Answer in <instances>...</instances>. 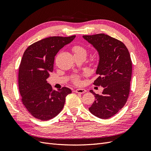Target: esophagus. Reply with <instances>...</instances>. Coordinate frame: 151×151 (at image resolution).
Returning <instances> with one entry per match:
<instances>
[{
    "mask_svg": "<svg viewBox=\"0 0 151 151\" xmlns=\"http://www.w3.org/2000/svg\"><path fill=\"white\" fill-rule=\"evenodd\" d=\"M75 92L76 93H79V94H83L86 92V90L84 89H77L75 91Z\"/></svg>",
    "mask_w": 151,
    "mask_h": 151,
    "instance_id": "esophagus-1",
    "label": "esophagus"
}]
</instances>
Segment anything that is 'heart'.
<instances>
[{"label": "heart", "mask_w": 151, "mask_h": 151, "mask_svg": "<svg viewBox=\"0 0 151 151\" xmlns=\"http://www.w3.org/2000/svg\"><path fill=\"white\" fill-rule=\"evenodd\" d=\"M72 51L74 52L75 55H84L86 56L87 55L86 50L84 47L80 46V45H76V46H74L72 48ZM72 81L75 84H79L81 83L80 76L78 75L73 76L72 77Z\"/></svg>", "instance_id": "1"}]
</instances>
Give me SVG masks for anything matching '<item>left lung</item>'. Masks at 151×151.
<instances>
[{
    "label": "left lung",
    "instance_id": "obj_1",
    "mask_svg": "<svg viewBox=\"0 0 151 151\" xmlns=\"http://www.w3.org/2000/svg\"><path fill=\"white\" fill-rule=\"evenodd\" d=\"M83 38L99 53L96 72L98 77L93 84L104 88L101 94L90 91L96 100L89 110L96 116L107 119L119 111L129 98L132 71L130 53L124 43L104 33Z\"/></svg>",
    "mask_w": 151,
    "mask_h": 151
}]
</instances>
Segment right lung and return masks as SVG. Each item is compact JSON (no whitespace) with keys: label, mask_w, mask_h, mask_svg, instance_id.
Segmentation results:
<instances>
[{"label":"right lung","mask_w":151,"mask_h":151,"mask_svg":"<svg viewBox=\"0 0 151 151\" xmlns=\"http://www.w3.org/2000/svg\"><path fill=\"white\" fill-rule=\"evenodd\" d=\"M76 36H51L29 46L22 55L19 68L18 84L21 101L31 115L47 121L56 116L64 106L71 89L63 87L53 91L47 81L53 70L55 57Z\"/></svg>","instance_id":"1"}]
</instances>
